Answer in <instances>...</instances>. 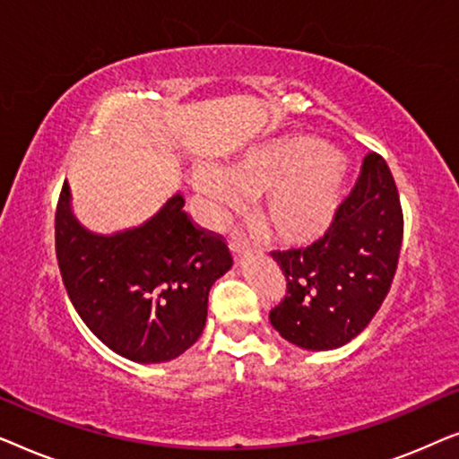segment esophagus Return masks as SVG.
Segmentation results:
<instances>
[{"label": "esophagus", "instance_id": "1", "mask_svg": "<svg viewBox=\"0 0 459 459\" xmlns=\"http://www.w3.org/2000/svg\"><path fill=\"white\" fill-rule=\"evenodd\" d=\"M228 244H230L231 255H234V256H242V255H247V250H248V240H247V236L242 234V231H238V230L231 231Z\"/></svg>", "mask_w": 459, "mask_h": 459}]
</instances>
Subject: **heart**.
I'll return each mask as SVG.
<instances>
[{
    "label": "heart",
    "instance_id": "heart-1",
    "mask_svg": "<svg viewBox=\"0 0 459 459\" xmlns=\"http://www.w3.org/2000/svg\"><path fill=\"white\" fill-rule=\"evenodd\" d=\"M192 181L217 211L238 209L242 198H263V228L275 240L305 247L336 221L342 165L322 140L288 135L248 148L225 169L198 165Z\"/></svg>",
    "mask_w": 459,
    "mask_h": 459
}]
</instances>
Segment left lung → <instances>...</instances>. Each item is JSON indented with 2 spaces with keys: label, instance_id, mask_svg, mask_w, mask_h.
Instances as JSON below:
<instances>
[{
  "label": "left lung",
  "instance_id": "left-lung-1",
  "mask_svg": "<svg viewBox=\"0 0 459 459\" xmlns=\"http://www.w3.org/2000/svg\"><path fill=\"white\" fill-rule=\"evenodd\" d=\"M401 240L397 186L386 160L369 152L328 234L307 248L272 253L286 275V297L269 322L305 351H332L353 341L386 299Z\"/></svg>",
  "mask_w": 459,
  "mask_h": 459
}]
</instances>
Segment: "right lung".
Masks as SVG:
<instances>
[{"label": "right lung", "instance_id": "add662e5", "mask_svg": "<svg viewBox=\"0 0 459 459\" xmlns=\"http://www.w3.org/2000/svg\"><path fill=\"white\" fill-rule=\"evenodd\" d=\"M178 192L146 221L115 234L87 230L68 181L56 209V256L87 328L125 359L165 363L203 334L209 290L231 269L221 238L198 230Z\"/></svg>", "mask_w": 459, "mask_h": 459}]
</instances>
